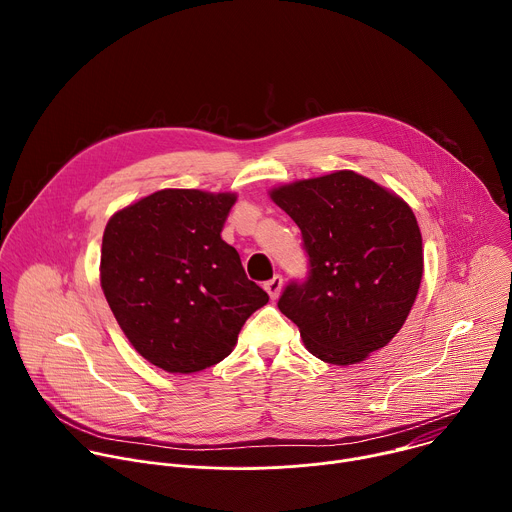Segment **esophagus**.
Here are the masks:
<instances>
[{"mask_svg": "<svg viewBox=\"0 0 512 512\" xmlns=\"http://www.w3.org/2000/svg\"><path fill=\"white\" fill-rule=\"evenodd\" d=\"M281 285H283L281 275H275V277H271L269 281H265V283H263V287H265V291H267L271 300H277L279 291H281Z\"/></svg>", "mask_w": 512, "mask_h": 512, "instance_id": "obj_1", "label": "esophagus"}]
</instances>
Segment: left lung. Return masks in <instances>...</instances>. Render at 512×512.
<instances>
[{"label": "left lung", "instance_id": "obj_1", "mask_svg": "<svg viewBox=\"0 0 512 512\" xmlns=\"http://www.w3.org/2000/svg\"><path fill=\"white\" fill-rule=\"evenodd\" d=\"M302 231L308 277L277 302L306 348L354 364L387 346L405 324L423 275L421 233L397 194L350 170L271 190Z\"/></svg>", "mask_w": 512, "mask_h": 512}]
</instances>
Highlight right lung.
<instances>
[{
	"label": "right lung",
	"instance_id": "obj_1",
	"mask_svg": "<svg viewBox=\"0 0 512 512\" xmlns=\"http://www.w3.org/2000/svg\"><path fill=\"white\" fill-rule=\"evenodd\" d=\"M235 194L158 190L111 216L101 287L133 348L168 373L227 358L247 318L269 302L221 239Z\"/></svg>",
	"mask_w": 512,
	"mask_h": 512
}]
</instances>
